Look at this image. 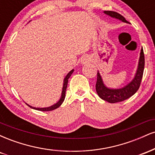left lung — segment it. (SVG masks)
<instances>
[{
  "instance_id": "left-lung-1",
  "label": "left lung",
  "mask_w": 155,
  "mask_h": 155,
  "mask_svg": "<svg viewBox=\"0 0 155 155\" xmlns=\"http://www.w3.org/2000/svg\"><path fill=\"white\" fill-rule=\"evenodd\" d=\"M104 13L106 15H109L110 17H114V18L122 20V22L128 23L123 16H122L117 12H113V11H104ZM144 54H143V48H142L141 50H140L138 69H137V72L134 79L128 84L121 89H115L114 90V89L106 87L103 82L100 74H99V72H97V82H96L95 85L96 92H97V95L101 99L107 101L108 103H111V104L121 102V101H123L130 97L139 89L142 77H143V70H144Z\"/></svg>"
}]
</instances>
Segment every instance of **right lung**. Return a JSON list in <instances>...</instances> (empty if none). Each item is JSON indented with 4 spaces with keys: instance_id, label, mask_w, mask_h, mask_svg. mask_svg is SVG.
Returning a JSON list of instances; mask_svg holds the SVG:
<instances>
[{
    "instance_id": "1",
    "label": "right lung",
    "mask_w": 155,
    "mask_h": 155,
    "mask_svg": "<svg viewBox=\"0 0 155 155\" xmlns=\"http://www.w3.org/2000/svg\"><path fill=\"white\" fill-rule=\"evenodd\" d=\"M74 72V69L71 71L68 74H67V76H65V79H64V83H63V91H62V95H61V97L59 100L57 104H55L53 105V106H49V107H47V108H35V107H33V106H31L30 105H28L29 107H31V108H33V109L35 110H38V111H52V110L56 109L58 107H60L61 106V104H63V102L64 101V99H65V91H66V88H67V85H68V79L70 78V76H71V74Z\"/></svg>"
}]
</instances>
